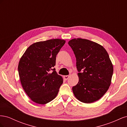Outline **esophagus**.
I'll use <instances>...</instances> for the list:
<instances>
[{"mask_svg":"<svg viewBox=\"0 0 127 127\" xmlns=\"http://www.w3.org/2000/svg\"><path fill=\"white\" fill-rule=\"evenodd\" d=\"M69 77H70L69 75H66V76H64V78L65 80H67L69 78Z\"/></svg>","mask_w":127,"mask_h":127,"instance_id":"obj_1","label":"esophagus"}]
</instances>
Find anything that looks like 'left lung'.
<instances>
[{"label": "left lung", "instance_id": "left-lung-1", "mask_svg": "<svg viewBox=\"0 0 127 127\" xmlns=\"http://www.w3.org/2000/svg\"><path fill=\"white\" fill-rule=\"evenodd\" d=\"M76 58L78 84L72 87L80 102L91 103L100 99L111 85L113 67L103 46L87 39L77 38L68 42Z\"/></svg>", "mask_w": 127, "mask_h": 127}]
</instances>
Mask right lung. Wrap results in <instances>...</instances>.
I'll list each match as a JSON object with an SVG mask.
<instances>
[{
  "label": "right lung",
  "instance_id": "obj_1",
  "mask_svg": "<svg viewBox=\"0 0 127 127\" xmlns=\"http://www.w3.org/2000/svg\"><path fill=\"white\" fill-rule=\"evenodd\" d=\"M66 41L60 39L35 42L31 45L19 61L18 70L24 91L32 101L45 104L54 99L63 78L53 67L56 56Z\"/></svg>",
  "mask_w": 127,
  "mask_h": 127
}]
</instances>
